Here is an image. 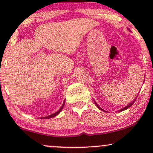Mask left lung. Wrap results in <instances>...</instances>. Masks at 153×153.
<instances>
[{"label": "left lung", "instance_id": "obj_1", "mask_svg": "<svg viewBox=\"0 0 153 153\" xmlns=\"http://www.w3.org/2000/svg\"><path fill=\"white\" fill-rule=\"evenodd\" d=\"M135 101H136V99H135V100H134V101H132V102H131V103H130V104H128V105H127V106H125V108H122V109H120V111H124V110H125V109H127V108H129V107H130V106H132V105H133V104H134V102H135ZM95 104H96V105H97V107H98V108H99L100 110H102V111H104L103 109H102V108H100V106L97 105V103H96V102H95Z\"/></svg>", "mask_w": 153, "mask_h": 153}]
</instances>
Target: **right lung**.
<instances>
[{"label": "right lung", "instance_id": "1", "mask_svg": "<svg viewBox=\"0 0 153 153\" xmlns=\"http://www.w3.org/2000/svg\"><path fill=\"white\" fill-rule=\"evenodd\" d=\"M64 104H65V102H63V104H62V105L61 106V107L60 108V109L57 112H56V113H54V114H51V115H50V116H47V117H42V118L43 119H49V118H53V117H55V116H57V115L59 114V113L61 111H62V108H63V106H64Z\"/></svg>", "mask_w": 153, "mask_h": 153}]
</instances>
